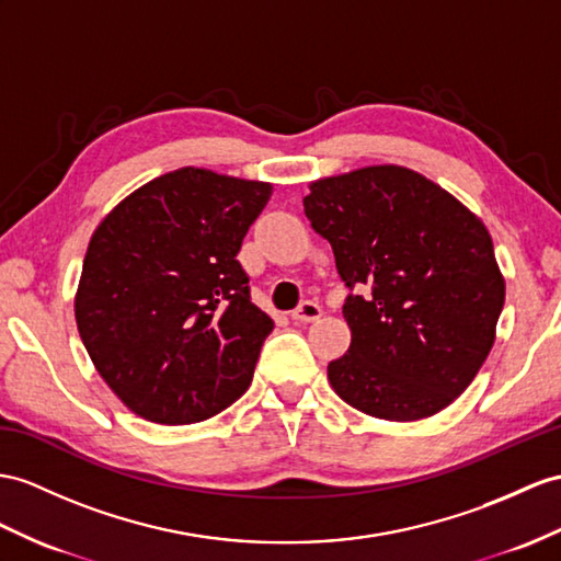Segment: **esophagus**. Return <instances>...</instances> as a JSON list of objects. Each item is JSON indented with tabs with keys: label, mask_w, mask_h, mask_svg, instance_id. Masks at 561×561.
I'll return each instance as SVG.
<instances>
[{
	"label": "esophagus",
	"mask_w": 561,
	"mask_h": 561,
	"mask_svg": "<svg viewBox=\"0 0 561 561\" xmlns=\"http://www.w3.org/2000/svg\"><path fill=\"white\" fill-rule=\"evenodd\" d=\"M321 313L323 311H321V307L317 302H311V299H305V302L293 311V319L297 323H311V321H319Z\"/></svg>",
	"instance_id": "obj_1"
}]
</instances>
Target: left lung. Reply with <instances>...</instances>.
Segmentation results:
<instances>
[{"instance_id": "obj_1", "label": "left lung", "mask_w": 561, "mask_h": 561, "mask_svg": "<svg viewBox=\"0 0 561 561\" xmlns=\"http://www.w3.org/2000/svg\"><path fill=\"white\" fill-rule=\"evenodd\" d=\"M305 214L331 242L347 354L328 380L386 421L438 414L471 386L495 343L504 278L481 218L412 169L383 163L309 183Z\"/></svg>"}]
</instances>
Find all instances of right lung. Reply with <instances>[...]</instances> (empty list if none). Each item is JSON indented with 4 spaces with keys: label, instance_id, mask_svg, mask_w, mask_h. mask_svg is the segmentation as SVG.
I'll return each instance as SVG.
<instances>
[{
    "label": "right lung",
    "instance_id": "1",
    "mask_svg": "<svg viewBox=\"0 0 561 561\" xmlns=\"http://www.w3.org/2000/svg\"><path fill=\"white\" fill-rule=\"evenodd\" d=\"M271 183L183 167L121 199L94 230L76 293L90 359L133 414L211 419L250 388L273 319L238 262Z\"/></svg>",
    "mask_w": 561,
    "mask_h": 561
}]
</instances>
